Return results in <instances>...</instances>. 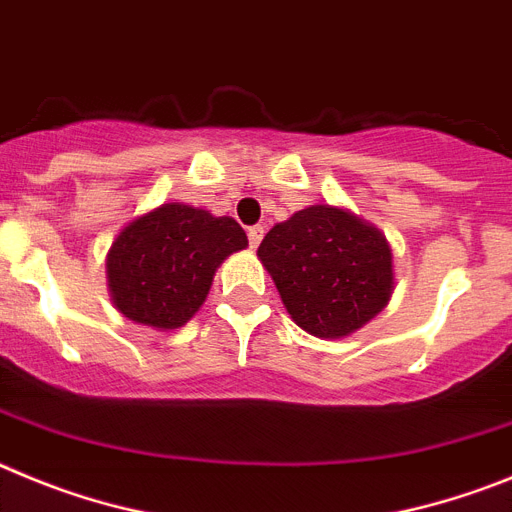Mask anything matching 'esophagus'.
<instances>
[{
  "label": "esophagus",
  "mask_w": 512,
  "mask_h": 512,
  "mask_svg": "<svg viewBox=\"0 0 512 512\" xmlns=\"http://www.w3.org/2000/svg\"><path fill=\"white\" fill-rule=\"evenodd\" d=\"M262 237H265V227H260V224H255V227H250V232H247V239H250V247L260 245Z\"/></svg>",
  "instance_id": "esophagus-1"
}]
</instances>
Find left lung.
<instances>
[{
    "label": "left lung",
    "mask_w": 512,
    "mask_h": 512,
    "mask_svg": "<svg viewBox=\"0 0 512 512\" xmlns=\"http://www.w3.org/2000/svg\"><path fill=\"white\" fill-rule=\"evenodd\" d=\"M257 255L290 319L321 339L365 326L393 293V255L385 237L334 206H308L275 224Z\"/></svg>",
    "instance_id": "1"
}]
</instances>
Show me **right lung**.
Instances as JSON below:
<instances>
[{"mask_svg":"<svg viewBox=\"0 0 512 512\" xmlns=\"http://www.w3.org/2000/svg\"><path fill=\"white\" fill-rule=\"evenodd\" d=\"M245 247V229L229 216L163 204L114 239L107 257L114 306L137 324L178 329L206 301L216 267Z\"/></svg>","mask_w":512,"mask_h":512,"instance_id":"obj_1","label":"right lung"}]
</instances>
